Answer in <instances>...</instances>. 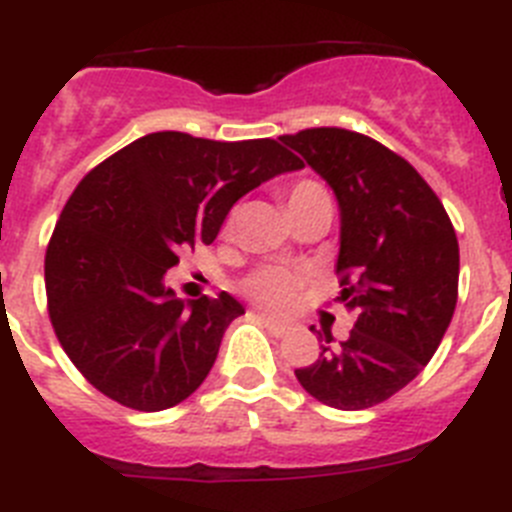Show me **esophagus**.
I'll list each match as a JSON object with an SVG mask.
<instances>
[{
    "label": "esophagus",
    "mask_w": 512,
    "mask_h": 512,
    "mask_svg": "<svg viewBox=\"0 0 512 512\" xmlns=\"http://www.w3.org/2000/svg\"><path fill=\"white\" fill-rule=\"evenodd\" d=\"M261 323H264V325H266V328H269V330H271V333H274V336H277V338L287 336V330H289V325L279 323V320H274V318H266V315H261Z\"/></svg>",
    "instance_id": "obj_1"
}]
</instances>
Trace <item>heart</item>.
Instances as JSON below:
<instances>
[{"mask_svg":"<svg viewBox=\"0 0 512 512\" xmlns=\"http://www.w3.org/2000/svg\"><path fill=\"white\" fill-rule=\"evenodd\" d=\"M320 200H330V197L328 192H325L318 182H312V179L295 182L287 192L289 210ZM300 289L302 277L297 271L287 269V266H261V269H256L253 274H248L246 282H243V292H246L256 305L274 312H284L295 305Z\"/></svg>","mask_w":512,"mask_h":512,"instance_id":"obj_1","label":"heart"}]
</instances>
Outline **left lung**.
Wrapping results in <instances>:
<instances>
[{"label": "left lung", "instance_id": "8db88e82", "mask_svg": "<svg viewBox=\"0 0 512 512\" xmlns=\"http://www.w3.org/2000/svg\"><path fill=\"white\" fill-rule=\"evenodd\" d=\"M336 192L341 210L338 302L354 330L295 377L323 405L366 410L390 400L433 359L454 318L459 241L423 176L369 135L310 128L282 135Z\"/></svg>", "mask_w": 512, "mask_h": 512}]
</instances>
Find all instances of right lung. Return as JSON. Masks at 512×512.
Returning <instances> with one entry per match:
<instances>
[{"label":"right lung","instance_id":"1","mask_svg":"<svg viewBox=\"0 0 512 512\" xmlns=\"http://www.w3.org/2000/svg\"><path fill=\"white\" fill-rule=\"evenodd\" d=\"M297 169L279 140L164 130L81 179L45 251V295L58 343L92 387L156 413L205 382L243 305L228 292L179 300L166 271L187 248L210 246L243 194Z\"/></svg>","mask_w":512,"mask_h":512}]
</instances>
